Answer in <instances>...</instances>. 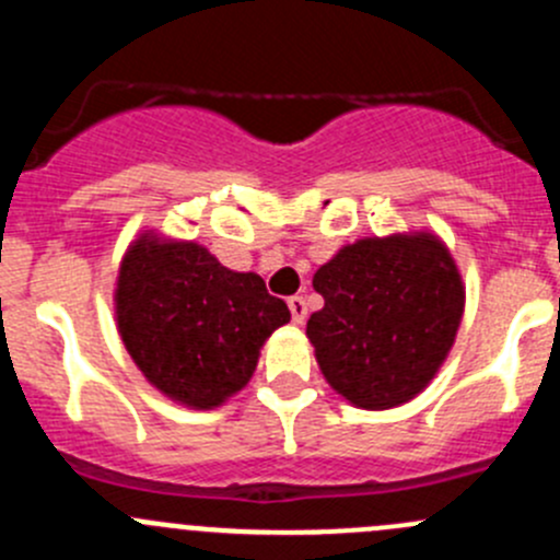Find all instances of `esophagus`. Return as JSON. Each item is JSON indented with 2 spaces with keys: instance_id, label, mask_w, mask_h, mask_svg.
<instances>
[{
  "instance_id": "34e87169",
  "label": "esophagus",
  "mask_w": 560,
  "mask_h": 560,
  "mask_svg": "<svg viewBox=\"0 0 560 560\" xmlns=\"http://www.w3.org/2000/svg\"><path fill=\"white\" fill-rule=\"evenodd\" d=\"M287 306H290L292 322H298V325H301V322L306 319V314H308V306H306V301H303L301 295H292L290 301H287Z\"/></svg>"
}]
</instances>
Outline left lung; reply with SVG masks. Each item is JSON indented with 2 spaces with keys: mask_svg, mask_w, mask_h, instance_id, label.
I'll return each instance as SVG.
<instances>
[{
  "mask_svg": "<svg viewBox=\"0 0 560 560\" xmlns=\"http://www.w3.org/2000/svg\"><path fill=\"white\" fill-rule=\"evenodd\" d=\"M325 306L306 325L327 385L360 409H393L428 387L463 316L460 273L431 233L363 238L314 273Z\"/></svg>",
  "mask_w": 560,
  "mask_h": 560,
  "instance_id": "left-lung-1",
  "label": "left lung"
}]
</instances>
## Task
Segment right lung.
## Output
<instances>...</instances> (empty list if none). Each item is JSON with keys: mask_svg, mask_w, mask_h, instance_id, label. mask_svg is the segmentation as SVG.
Returning <instances> with one entry per match:
<instances>
[{"mask_svg": "<svg viewBox=\"0 0 560 560\" xmlns=\"http://www.w3.org/2000/svg\"><path fill=\"white\" fill-rule=\"evenodd\" d=\"M116 322L151 385L191 409H213L246 387L290 308L257 273L224 268L206 246L143 233L118 268Z\"/></svg>", "mask_w": 560, "mask_h": 560, "instance_id": "add662e5", "label": "right lung"}]
</instances>
